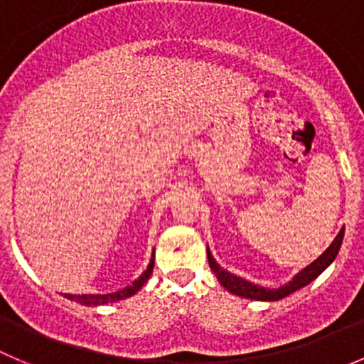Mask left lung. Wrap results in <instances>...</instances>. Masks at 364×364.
I'll use <instances>...</instances> for the list:
<instances>
[{"mask_svg": "<svg viewBox=\"0 0 364 364\" xmlns=\"http://www.w3.org/2000/svg\"><path fill=\"white\" fill-rule=\"evenodd\" d=\"M343 236H345V227L341 228L340 234H338V236L334 237V241L331 243V247H328L327 250L316 259V261H313L309 266L300 269V272L296 273L288 284H284V286H280V288H275V289L262 288V286H257V284L254 282H248V280L241 279V277L223 269L216 261H214L209 248H207V257H209V266L214 272V275H216V279L220 280L221 286H223L227 291H230L232 295L243 296V299H250V300H261V302H275V300H280L284 299V296L291 295V293H295L296 289L304 288V286H307L309 282H313V280L316 279L325 268H328L331 262L336 259V255H338V252H340L341 243H343Z\"/></svg>", "mask_w": 364, "mask_h": 364, "instance_id": "1", "label": "left lung"}]
</instances>
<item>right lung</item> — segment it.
<instances>
[{"instance_id":"obj_1","label":"right lung","mask_w":364,"mask_h":364,"mask_svg":"<svg viewBox=\"0 0 364 364\" xmlns=\"http://www.w3.org/2000/svg\"><path fill=\"white\" fill-rule=\"evenodd\" d=\"M154 264H155V254H151L150 264H148V268L141 273L139 279H136L132 284H130V286L119 289V291L107 293V295H68V293H65L64 296L65 299L73 300V302L82 304V306H105V304H112V302H117V300H124V299H128V296L136 295V293L143 288L144 284H146V280L150 279L151 272H154Z\"/></svg>"}]
</instances>
